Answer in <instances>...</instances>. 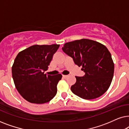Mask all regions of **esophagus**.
I'll use <instances>...</instances> for the list:
<instances>
[{
    "mask_svg": "<svg viewBox=\"0 0 129 129\" xmlns=\"http://www.w3.org/2000/svg\"><path fill=\"white\" fill-rule=\"evenodd\" d=\"M68 77V75H63V78H66V77Z\"/></svg>",
    "mask_w": 129,
    "mask_h": 129,
    "instance_id": "1",
    "label": "esophagus"
}]
</instances>
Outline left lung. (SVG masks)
<instances>
[{"mask_svg":"<svg viewBox=\"0 0 129 129\" xmlns=\"http://www.w3.org/2000/svg\"><path fill=\"white\" fill-rule=\"evenodd\" d=\"M62 50L82 66L85 75L76 76V82L71 86L74 94L86 100L98 98L110 87L114 74V63L105 45L94 40L82 39L66 43Z\"/></svg>","mask_w":129,"mask_h":129,"instance_id":"left-lung-1","label":"left lung"}]
</instances>
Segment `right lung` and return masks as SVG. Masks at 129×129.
I'll use <instances>...</instances> for the list:
<instances>
[{"instance_id": "1", "label": "right lung", "mask_w": 129, "mask_h": 129, "mask_svg": "<svg viewBox=\"0 0 129 129\" xmlns=\"http://www.w3.org/2000/svg\"><path fill=\"white\" fill-rule=\"evenodd\" d=\"M59 45H33L21 51L12 68L15 87L30 103L43 104L50 102L57 93V85L61 74L46 75L45 71Z\"/></svg>"}]
</instances>
